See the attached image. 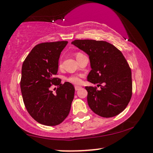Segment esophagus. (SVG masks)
<instances>
[{
  "mask_svg": "<svg viewBox=\"0 0 153 153\" xmlns=\"http://www.w3.org/2000/svg\"><path fill=\"white\" fill-rule=\"evenodd\" d=\"M80 88H82L81 86H78V85L75 86V89H76V91H78V90L80 89Z\"/></svg>",
  "mask_w": 153,
  "mask_h": 153,
  "instance_id": "esophagus-1",
  "label": "esophagus"
}]
</instances>
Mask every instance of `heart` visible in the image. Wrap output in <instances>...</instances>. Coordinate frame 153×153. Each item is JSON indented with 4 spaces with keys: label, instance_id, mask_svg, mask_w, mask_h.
<instances>
[{
    "label": "heart",
    "instance_id": "heart-1",
    "mask_svg": "<svg viewBox=\"0 0 153 153\" xmlns=\"http://www.w3.org/2000/svg\"><path fill=\"white\" fill-rule=\"evenodd\" d=\"M82 53H76V57H77L78 56H79V55H81ZM61 65H62V63H61V62H60V66L61 67ZM67 80L69 82L71 83H73V84H80L81 82H82V79H81V77L78 76H75V75H74V76H71L70 77H69L67 78Z\"/></svg>",
    "mask_w": 153,
    "mask_h": 153
}]
</instances>
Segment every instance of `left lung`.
<instances>
[{"instance_id": "obj_1", "label": "left lung", "mask_w": 153, "mask_h": 153, "mask_svg": "<svg viewBox=\"0 0 153 153\" xmlns=\"http://www.w3.org/2000/svg\"><path fill=\"white\" fill-rule=\"evenodd\" d=\"M72 45L89 56L91 71L87 80L96 86H85L87 102L95 114L112 117L122 113L132 97L131 69L117 48L103 40H75Z\"/></svg>"}]
</instances>
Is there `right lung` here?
<instances>
[{
    "label": "right lung",
    "mask_w": 153,
    "mask_h": 153,
    "mask_svg": "<svg viewBox=\"0 0 153 153\" xmlns=\"http://www.w3.org/2000/svg\"><path fill=\"white\" fill-rule=\"evenodd\" d=\"M67 41L42 42L34 47L22 66L20 89L27 111L36 122L46 126L60 124L70 112L75 88L55 77L61 51ZM57 86L56 92L51 90Z\"/></svg>",
    "instance_id": "1"
}]
</instances>
